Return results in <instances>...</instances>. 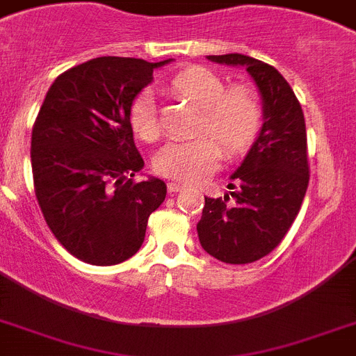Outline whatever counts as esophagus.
I'll use <instances>...</instances> for the list:
<instances>
[{
	"mask_svg": "<svg viewBox=\"0 0 356 356\" xmlns=\"http://www.w3.org/2000/svg\"><path fill=\"white\" fill-rule=\"evenodd\" d=\"M183 184H179V183H168V192L170 193H177L183 190Z\"/></svg>",
	"mask_w": 356,
	"mask_h": 356,
	"instance_id": "esophagus-1",
	"label": "esophagus"
}]
</instances>
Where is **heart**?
<instances>
[{
	"label": "heart",
	"instance_id": "1",
	"mask_svg": "<svg viewBox=\"0 0 356 356\" xmlns=\"http://www.w3.org/2000/svg\"><path fill=\"white\" fill-rule=\"evenodd\" d=\"M172 89L203 109L199 131L210 133L228 155L241 153L252 143L261 126V108L252 91L228 89L218 74L204 67L184 69L172 80ZM129 124L143 140L159 133L155 95L143 89L129 106ZM221 149L210 137L172 140L155 155L159 175L183 184H195L218 168Z\"/></svg>",
	"mask_w": 356,
	"mask_h": 356
}]
</instances>
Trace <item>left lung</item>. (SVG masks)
Returning <instances> with one entry per match:
<instances>
[{"label":"left lung","mask_w":356,"mask_h":356,"mask_svg":"<svg viewBox=\"0 0 356 356\" xmlns=\"http://www.w3.org/2000/svg\"><path fill=\"white\" fill-rule=\"evenodd\" d=\"M207 58L247 69L261 98L263 124L230 175L231 195L204 197L197 223L199 243L219 261L252 263L278 247L307 192L305 118L294 91L273 65L239 53ZM230 197L232 204L227 203Z\"/></svg>","instance_id":"8db88e82"}]
</instances>
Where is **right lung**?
I'll use <instances>...</instances> for the list:
<instances>
[{"mask_svg": "<svg viewBox=\"0 0 356 356\" xmlns=\"http://www.w3.org/2000/svg\"><path fill=\"white\" fill-rule=\"evenodd\" d=\"M173 62L100 56L62 73L49 88L31 140L34 190L54 238L91 265H117L137 252L149 213L166 197L144 168L129 106Z\"/></svg>", "mask_w": 356, "mask_h": 356, "instance_id": "1", "label": "right lung"}]
</instances>
